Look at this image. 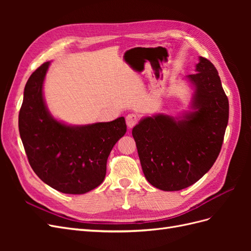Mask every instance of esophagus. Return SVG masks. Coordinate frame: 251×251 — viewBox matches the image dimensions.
Masks as SVG:
<instances>
[{
  "label": "esophagus",
  "mask_w": 251,
  "mask_h": 251,
  "mask_svg": "<svg viewBox=\"0 0 251 251\" xmlns=\"http://www.w3.org/2000/svg\"><path fill=\"white\" fill-rule=\"evenodd\" d=\"M126 126L128 128H132L136 124L138 123V116L136 115V114H128L126 118Z\"/></svg>",
  "instance_id": "esophagus-1"
}]
</instances>
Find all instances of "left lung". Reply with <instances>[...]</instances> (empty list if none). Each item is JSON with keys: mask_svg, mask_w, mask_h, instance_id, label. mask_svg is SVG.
<instances>
[{"mask_svg": "<svg viewBox=\"0 0 251 251\" xmlns=\"http://www.w3.org/2000/svg\"><path fill=\"white\" fill-rule=\"evenodd\" d=\"M196 73L187 75L193 90L188 111L173 117L162 113L143 117L133 127L144 176L165 192L193 185L220 154L229 104L218 71L199 56Z\"/></svg>", "mask_w": 251, "mask_h": 251, "instance_id": "obj_1", "label": "left lung"}]
</instances>
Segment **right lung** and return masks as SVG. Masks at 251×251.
I'll list each match as a JSON object with an SVG mask.
<instances>
[{
	"mask_svg": "<svg viewBox=\"0 0 251 251\" xmlns=\"http://www.w3.org/2000/svg\"><path fill=\"white\" fill-rule=\"evenodd\" d=\"M49 66L46 62L37 68L25 86L19 114L21 139L43 182L64 194H86L102 183L111 151L126 132V120L72 126L53 117L43 92Z\"/></svg>",
	"mask_w": 251,
	"mask_h": 251,
	"instance_id": "obj_1",
	"label": "right lung"
}]
</instances>
